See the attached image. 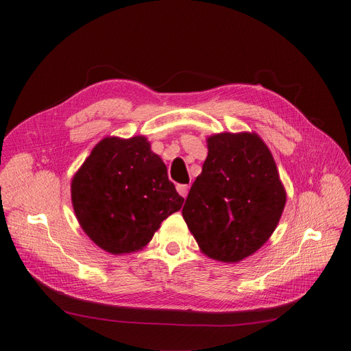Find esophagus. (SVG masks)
Here are the masks:
<instances>
[{
	"instance_id": "34e87169",
	"label": "esophagus",
	"mask_w": 351,
	"mask_h": 351,
	"mask_svg": "<svg viewBox=\"0 0 351 351\" xmlns=\"http://www.w3.org/2000/svg\"><path fill=\"white\" fill-rule=\"evenodd\" d=\"M177 192L180 193V196L186 197L189 193V186L187 184H177Z\"/></svg>"
}]
</instances>
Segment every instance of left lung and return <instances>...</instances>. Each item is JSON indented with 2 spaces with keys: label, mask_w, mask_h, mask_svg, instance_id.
Returning a JSON list of instances; mask_svg holds the SVG:
<instances>
[{
  "label": "left lung",
  "mask_w": 351,
  "mask_h": 351,
  "mask_svg": "<svg viewBox=\"0 0 351 351\" xmlns=\"http://www.w3.org/2000/svg\"><path fill=\"white\" fill-rule=\"evenodd\" d=\"M183 218L208 258L237 263L277 228L287 193L274 156L254 132L212 134Z\"/></svg>",
  "instance_id": "1"
}]
</instances>
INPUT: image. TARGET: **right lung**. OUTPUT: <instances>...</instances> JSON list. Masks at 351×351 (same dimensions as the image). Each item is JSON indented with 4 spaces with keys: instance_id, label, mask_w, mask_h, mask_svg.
Instances as JSON below:
<instances>
[{
    "instance_id": "1",
    "label": "right lung",
    "mask_w": 351,
    "mask_h": 351,
    "mask_svg": "<svg viewBox=\"0 0 351 351\" xmlns=\"http://www.w3.org/2000/svg\"><path fill=\"white\" fill-rule=\"evenodd\" d=\"M183 202L145 136L104 137L71 180L82 230L112 254L142 250Z\"/></svg>"
}]
</instances>
